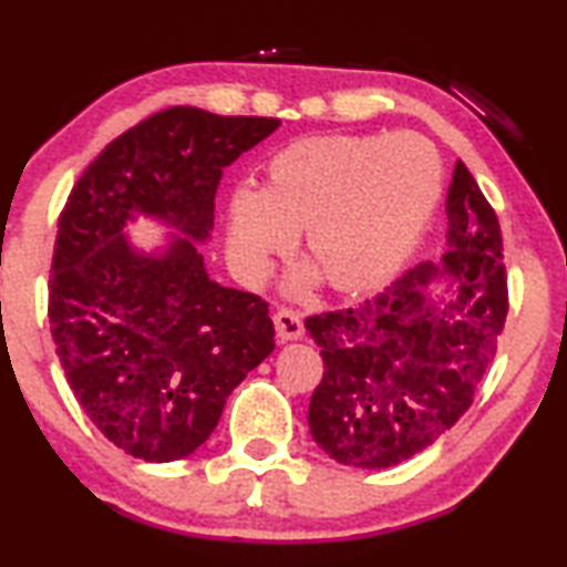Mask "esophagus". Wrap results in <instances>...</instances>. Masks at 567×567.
Returning a JSON list of instances; mask_svg holds the SVG:
<instances>
[{
	"label": "esophagus",
	"mask_w": 567,
	"mask_h": 567,
	"mask_svg": "<svg viewBox=\"0 0 567 567\" xmlns=\"http://www.w3.org/2000/svg\"><path fill=\"white\" fill-rule=\"evenodd\" d=\"M275 329H277V337H280L282 341L300 339L302 333H306V326H302L300 310H295V308H277L275 310Z\"/></svg>",
	"instance_id": "obj_1"
}]
</instances>
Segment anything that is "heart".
<instances>
[{
    "label": "heart",
    "instance_id": "obj_1",
    "mask_svg": "<svg viewBox=\"0 0 567 567\" xmlns=\"http://www.w3.org/2000/svg\"><path fill=\"white\" fill-rule=\"evenodd\" d=\"M440 193V156L416 133L310 135L277 151L265 189L236 187L230 257L257 275L302 228L326 282L374 285L411 251Z\"/></svg>",
    "mask_w": 567,
    "mask_h": 567
}]
</instances>
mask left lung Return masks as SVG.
Instances as JSON below:
<instances>
[{
    "instance_id": "left-lung-1",
    "label": "left lung",
    "mask_w": 567,
    "mask_h": 567,
    "mask_svg": "<svg viewBox=\"0 0 567 567\" xmlns=\"http://www.w3.org/2000/svg\"><path fill=\"white\" fill-rule=\"evenodd\" d=\"M440 265L421 261L352 308L310 316L323 378L308 409L310 434L352 467H393L426 450L473 405L508 313L504 238L491 203L457 162L446 195ZM450 276V301L427 287Z\"/></svg>"
}]
</instances>
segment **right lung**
Here are the masks:
<instances>
[{
	"label": "right lung",
	"mask_w": 567,
	"mask_h": 567,
	"mask_svg": "<svg viewBox=\"0 0 567 567\" xmlns=\"http://www.w3.org/2000/svg\"><path fill=\"white\" fill-rule=\"evenodd\" d=\"M280 127L277 117L169 107L110 143L59 218L48 318L79 405L115 446L146 462L193 454L234 388L275 349L269 302L213 282L203 241L223 169ZM133 212L189 239L162 258L135 255Z\"/></svg>",
	"instance_id": "1"
}]
</instances>
